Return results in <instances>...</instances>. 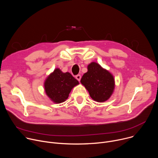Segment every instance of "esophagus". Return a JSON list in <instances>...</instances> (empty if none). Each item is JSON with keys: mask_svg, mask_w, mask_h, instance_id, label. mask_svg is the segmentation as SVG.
Returning a JSON list of instances; mask_svg holds the SVG:
<instances>
[{"mask_svg": "<svg viewBox=\"0 0 158 158\" xmlns=\"http://www.w3.org/2000/svg\"><path fill=\"white\" fill-rule=\"evenodd\" d=\"M81 78V75H79V74H78V75H77V76H76V79L77 81H80Z\"/></svg>", "mask_w": 158, "mask_h": 158, "instance_id": "1", "label": "esophagus"}]
</instances>
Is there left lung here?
I'll return each mask as SVG.
<instances>
[{"instance_id": "left-lung-1", "label": "left lung", "mask_w": 158, "mask_h": 158, "mask_svg": "<svg viewBox=\"0 0 158 158\" xmlns=\"http://www.w3.org/2000/svg\"><path fill=\"white\" fill-rule=\"evenodd\" d=\"M81 83L87 89L91 98L98 102L107 101L115 89L113 75L96 62L87 65V72L82 76Z\"/></svg>"}]
</instances>
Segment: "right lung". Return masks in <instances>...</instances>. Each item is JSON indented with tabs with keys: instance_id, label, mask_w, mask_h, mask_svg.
I'll use <instances>...</instances> for the list:
<instances>
[{
	"instance_id": "add662e5",
	"label": "right lung",
	"mask_w": 158,
	"mask_h": 158,
	"mask_svg": "<svg viewBox=\"0 0 158 158\" xmlns=\"http://www.w3.org/2000/svg\"><path fill=\"white\" fill-rule=\"evenodd\" d=\"M79 84L69 73H63L59 68H56L46 77L44 87L50 100L60 104L66 101L72 89Z\"/></svg>"
}]
</instances>
